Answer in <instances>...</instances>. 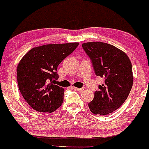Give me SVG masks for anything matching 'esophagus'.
<instances>
[{
  "instance_id": "1",
  "label": "esophagus",
  "mask_w": 149,
  "mask_h": 149,
  "mask_svg": "<svg viewBox=\"0 0 149 149\" xmlns=\"http://www.w3.org/2000/svg\"><path fill=\"white\" fill-rule=\"evenodd\" d=\"M74 89L76 90V91H77L81 92V91H83L84 88H77V87H74Z\"/></svg>"
}]
</instances>
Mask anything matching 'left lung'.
I'll return each instance as SVG.
<instances>
[{"instance_id":"left-lung-1","label":"left lung","mask_w":149,"mask_h":149,"mask_svg":"<svg viewBox=\"0 0 149 149\" xmlns=\"http://www.w3.org/2000/svg\"><path fill=\"white\" fill-rule=\"evenodd\" d=\"M82 46L91 58L95 74L104 78L88 108L93 114L108 115L129 96L133 84L131 62L125 52L108 43L88 42Z\"/></svg>"}]
</instances>
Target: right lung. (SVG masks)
Masks as SVG:
<instances>
[{"mask_svg":"<svg viewBox=\"0 0 149 149\" xmlns=\"http://www.w3.org/2000/svg\"><path fill=\"white\" fill-rule=\"evenodd\" d=\"M78 42L49 44L30 49L17 66V81L22 97L35 111L52 113L63 102L65 89L53 84L58 66Z\"/></svg>","mask_w":149,"mask_h":149,"instance_id":"right-lung-1","label":"right lung"}]
</instances>
